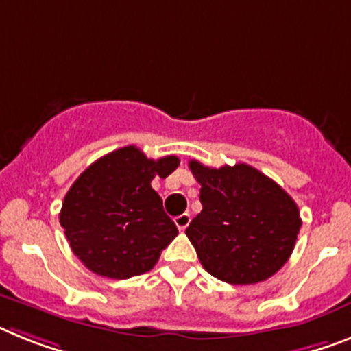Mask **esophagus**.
Listing matches in <instances>:
<instances>
[{"mask_svg":"<svg viewBox=\"0 0 351 351\" xmlns=\"http://www.w3.org/2000/svg\"><path fill=\"white\" fill-rule=\"evenodd\" d=\"M190 221H192V217H190V213H181V215H178L176 219H173V222H176V226L179 228V231H184L188 228V224H190Z\"/></svg>","mask_w":351,"mask_h":351,"instance_id":"esophagus-1","label":"esophagus"}]
</instances>
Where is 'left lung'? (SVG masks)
I'll list each match as a JSON object with an SVG mask.
<instances>
[{"label":"left lung","mask_w":351,"mask_h":351,"mask_svg":"<svg viewBox=\"0 0 351 351\" xmlns=\"http://www.w3.org/2000/svg\"><path fill=\"white\" fill-rule=\"evenodd\" d=\"M202 211L186 228L202 267L233 285H251L285 265L301 228L300 210L280 184L239 163L211 169L192 159Z\"/></svg>","instance_id":"left-lung-1"}]
</instances>
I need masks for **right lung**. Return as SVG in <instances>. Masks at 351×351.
Returning <instances> with one entry per match:
<instances>
[{
  "instance_id": "1",
  "label": "right lung",
  "mask_w": 351,
  "mask_h": 351,
  "mask_svg": "<svg viewBox=\"0 0 351 351\" xmlns=\"http://www.w3.org/2000/svg\"><path fill=\"white\" fill-rule=\"evenodd\" d=\"M179 167L176 156L149 159L129 145L97 159L78 176L59 221L71 251L98 276L127 280L154 267L178 228L150 186Z\"/></svg>"
}]
</instances>
